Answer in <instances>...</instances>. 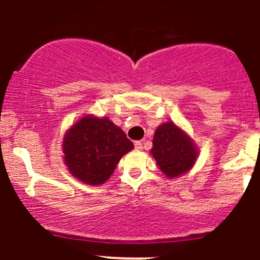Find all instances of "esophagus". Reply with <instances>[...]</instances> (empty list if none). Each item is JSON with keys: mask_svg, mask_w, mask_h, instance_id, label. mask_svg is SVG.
Instances as JSON below:
<instances>
[{"mask_svg": "<svg viewBox=\"0 0 260 260\" xmlns=\"http://www.w3.org/2000/svg\"><path fill=\"white\" fill-rule=\"evenodd\" d=\"M135 148L138 149V151H141V149L143 148L142 142H141V141H136V142H135Z\"/></svg>", "mask_w": 260, "mask_h": 260, "instance_id": "1", "label": "esophagus"}]
</instances>
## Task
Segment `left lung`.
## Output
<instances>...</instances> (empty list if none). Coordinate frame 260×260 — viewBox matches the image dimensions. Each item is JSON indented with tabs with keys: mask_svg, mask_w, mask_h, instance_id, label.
<instances>
[{
	"mask_svg": "<svg viewBox=\"0 0 260 260\" xmlns=\"http://www.w3.org/2000/svg\"><path fill=\"white\" fill-rule=\"evenodd\" d=\"M152 143V156L159 170L170 179L187 172L198 157L192 141L172 122L157 128Z\"/></svg>",
	"mask_w": 260,
	"mask_h": 260,
	"instance_id": "left-lung-1",
	"label": "left lung"
}]
</instances>
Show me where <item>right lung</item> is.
<instances>
[{"instance_id":"1","label":"right lung","mask_w":260,"mask_h":260,"mask_svg":"<svg viewBox=\"0 0 260 260\" xmlns=\"http://www.w3.org/2000/svg\"><path fill=\"white\" fill-rule=\"evenodd\" d=\"M133 148L125 133L108 118L86 115L65 135V165L77 179L102 185L111 177L123 154Z\"/></svg>"}]
</instances>
